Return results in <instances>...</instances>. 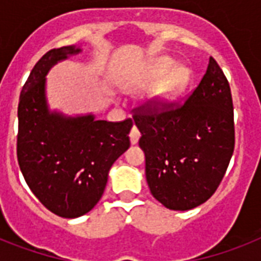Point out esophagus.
<instances>
[{"instance_id": "1", "label": "esophagus", "mask_w": 261, "mask_h": 261, "mask_svg": "<svg viewBox=\"0 0 261 261\" xmlns=\"http://www.w3.org/2000/svg\"><path fill=\"white\" fill-rule=\"evenodd\" d=\"M139 137H141V133H139V130L137 128V126H133V128H131L130 131V141L133 145H135V143L138 142Z\"/></svg>"}]
</instances>
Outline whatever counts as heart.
Wrapping results in <instances>:
<instances>
[{"label":"heart","instance_id":"1","mask_svg":"<svg viewBox=\"0 0 261 261\" xmlns=\"http://www.w3.org/2000/svg\"><path fill=\"white\" fill-rule=\"evenodd\" d=\"M174 69H176V63L169 58L155 59L150 65V70H149L146 81L147 85H150V87L159 85L169 74H171L167 80V83L164 84L163 89L160 90L159 94L161 100H169L172 97H176L177 94H180L186 89L190 83V71L187 69H177L173 72Z\"/></svg>","mask_w":261,"mask_h":261}]
</instances>
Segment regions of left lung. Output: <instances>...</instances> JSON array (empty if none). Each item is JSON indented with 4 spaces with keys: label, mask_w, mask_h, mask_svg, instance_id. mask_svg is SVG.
Wrapping results in <instances>:
<instances>
[{
    "label": "left lung",
    "mask_w": 261,
    "mask_h": 261,
    "mask_svg": "<svg viewBox=\"0 0 261 261\" xmlns=\"http://www.w3.org/2000/svg\"><path fill=\"white\" fill-rule=\"evenodd\" d=\"M151 195L171 210L186 211L213 196L234 150L229 81L213 57L186 101L149 100L134 110Z\"/></svg>",
    "instance_id": "obj_1"
}]
</instances>
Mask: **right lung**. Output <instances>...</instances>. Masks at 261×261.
<instances>
[{"label": "right lung", "mask_w": 261, "mask_h": 261, "mask_svg": "<svg viewBox=\"0 0 261 261\" xmlns=\"http://www.w3.org/2000/svg\"><path fill=\"white\" fill-rule=\"evenodd\" d=\"M74 46L47 51L35 65L18 101L17 161L27 184L43 206L62 218L87 214L101 199L108 171L130 147L133 120L66 118L48 112L46 74L77 54Z\"/></svg>", "instance_id": "1"}]
</instances>
